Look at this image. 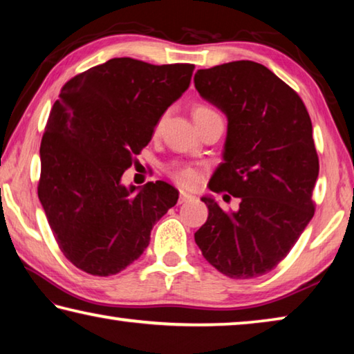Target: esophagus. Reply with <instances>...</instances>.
Wrapping results in <instances>:
<instances>
[{
	"label": "esophagus",
	"instance_id": "obj_1",
	"mask_svg": "<svg viewBox=\"0 0 354 354\" xmlns=\"http://www.w3.org/2000/svg\"><path fill=\"white\" fill-rule=\"evenodd\" d=\"M192 200H195V196L189 194V192H184V190L179 192V203H187Z\"/></svg>",
	"mask_w": 354,
	"mask_h": 354
}]
</instances>
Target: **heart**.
<instances>
[{
  "instance_id": "obj_1",
  "label": "heart",
  "mask_w": 354,
  "mask_h": 354,
  "mask_svg": "<svg viewBox=\"0 0 354 354\" xmlns=\"http://www.w3.org/2000/svg\"><path fill=\"white\" fill-rule=\"evenodd\" d=\"M212 113H217V112L212 111L211 107H207L205 104L195 106L194 111H192V115H194L195 122H198V120L203 118V117L212 115ZM162 120H164V117L159 118L158 124H156V129H159L160 123H162ZM169 173L178 184L185 185V187H194V185L198 183V179H200L198 170H196L195 167H190V165H173V167H170Z\"/></svg>"
}]
</instances>
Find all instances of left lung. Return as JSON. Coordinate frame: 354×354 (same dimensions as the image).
I'll use <instances>...</instances> for the list:
<instances>
[{
    "mask_svg": "<svg viewBox=\"0 0 354 354\" xmlns=\"http://www.w3.org/2000/svg\"><path fill=\"white\" fill-rule=\"evenodd\" d=\"M194 81L227 118L223 162L209 189L241 200L237 211H223L203 196L209 215L195 242L227 278L262 277L289 254L314 217L319 156L310 117L293 88L253 61L198 70Z\"/></svg>",
    "mask_w": 354,
    "mask_h": 354,
    "instance_id": "obj_1",
    "label": "left lung"
}]
</instances>
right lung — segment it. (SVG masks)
I'll use <instances>...</instances> for the list:
<instances>
[{
    "instance_id": "add662e5",
    "label": "right lung",
    "mask_w": 354,
    "mask_h": 354,
    "mask_svg": "<svg viewBox=\"0 0 354 354\" xmlns=\"http://www.w3.org/2000/svg\"><path fill=\"white\" fill-rule=\"evenodd\" d=\"M194 68L115 57L62 87L41 137L37 192L59 248L82 272L124 270L176 205L179 192L169 183L137 190L124 187L122 176L187 91Z\"/></svg>"
}]
</instances>
